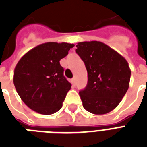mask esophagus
I'll list each match as a JSON object with an SVG mask.
<instances>
[{
    "mask_svg": "<svg viewBox=\"0 0 147 147\" xmlns=\"http://www.w3.org/2000/svg\"><path fill=\"white\" fill-rule=\"evenodd\" d=\"M71 83H72L73 86H76V80L75 77H73V78L71 79Z\"/></svg>",
    "mask_w": 147,
    "mask_h": 147,
    "instance_id": "1",
    "label": "esophagus"
}]
</instances>
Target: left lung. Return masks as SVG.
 <instances>
[{"label": "left lung", "mask_w": 147, "mask_h": 147, "mask_svg": "<svg viewBox=\"0 0 147 147\" xmlns=\"http://www.w3.org/2000/svg\"><path fill=\"white\" fill-rule=\"evenodd\" d=\"M76 47L88 77L86 88L80 91L83 108L97 115L108 113L120 104L129 87L128 63L103 42H79Z\"/></svg>", "instance_id": "1"}]
</instances>
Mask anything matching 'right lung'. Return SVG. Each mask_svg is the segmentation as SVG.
I'll use <instances>...</instances> for the list:
<instances>
[{
	"label": "right lung",
	"instance_id": "right-lung-1",
	"mask_svg": "<svg viewBox=\"0 0 147 147\" xmlns=\"http://www.w3.org/2000/svg\"><path fill=\"white\" fill-rule=\"evenodd\" d=\"M74 44L46 42L24 55L14 70L13 83L26 105L37 113L50 115L62 107L71 84L60 61Z\"/></svg>",
	"mask_w": 147,
	"mask_h": 147
}]
</instances>
